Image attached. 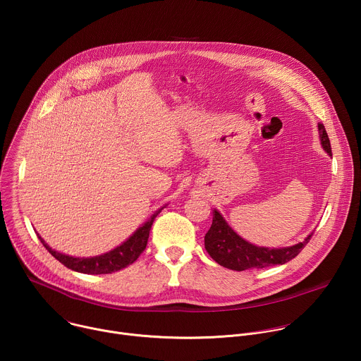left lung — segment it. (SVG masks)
<instances>
[{"mask_svg": "<svg viewBox=\"0 0 361 361\" xmlns=\"http://www.w3.org/2000/svg\"><path fill=\"white\" fill-rule=\"evenodd\" d=\"M319 135L323 149L329 156H331L330 140L323 124H319ZM312 235L313 233L308 234L302 241L290 247H259L241 238L228 226L220 212L214 209L213 224L204 237V245L216 263L230 270L243 271L247 269H264L274 264H284L293 260L305 247V244L310 241Z\"/></svg>", "mask_w": 361, "mask_h": 361, "instance_id": "obj_1", "label": "left lung"}]
</instances>
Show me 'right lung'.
<instances>
[{"label":"right lung","mask_w":361,"mask_h":361,"mask_svg":"<svg viewBox=\"0 0 361 361\" xmlns=\"http://www.w3.org/2000/svg\"><path fill=\"white\" fill-rule=\"evenodd\" d=\"M164 207L159 209L156 213H154L124 243H121L120 245H117L116 248H113L104 254L94 255V257H73V255L63 254L54 248H51L39 237V234H37V235L41 240L42 245L49 251V254L54 255L56 259L66 267H68L77 273H82V274H110V273L118 271V270L133 264L138 259V255L144 251V248L147 245L149 230H151L154 220H156V217L161 213V210Z\"/></svg>","instance_id":"right-lung-1"}]
</instances>
